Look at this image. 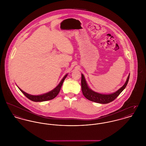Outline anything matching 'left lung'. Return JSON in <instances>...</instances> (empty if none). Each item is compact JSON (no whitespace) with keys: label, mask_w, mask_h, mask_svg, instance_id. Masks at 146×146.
Segmentation results:
<instances>
[{"label":"left lung","mask_w":146,"mask_h":146,"mask_svg":"<svg viewBox=\"0 0 146 146\" xmlns=\"http://www.w3.org/2000/svg\"><path fill=\"white\" fill-rule=\"evenodd\" d=\"M129 74L127 79L124 85L120 88L119 89L115 92V93L110 94H103L100 93H96L91 90L87 83L85 79L84 76L81 74V90L82 92L84 95V96L88 100L92 101L95 103H100V104H107L109 103H110L113 102L114 100H115L118 96L119 95L120 93H121L123 90L125 88L128 81L129 79Z\"/></svg>","instance_id":"1"}]
</instances>
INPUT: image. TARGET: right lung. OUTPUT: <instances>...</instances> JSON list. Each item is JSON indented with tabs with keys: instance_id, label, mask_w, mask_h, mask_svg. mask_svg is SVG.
<instances>
[{
	"instance_id": "obj_1",
	"label": "right lung",
	"mask_w": 146,
	"mask_h": 146,
	"mask_svg": "<svg viewBox=\"0 0 146 146\" xmlns=\"http://www.w3.org/2000/svg\"><path fill=\"white\" fill-rule=\"evenodd\" d=\"M67 76V74H66L61 81V82L59 83V84L54 89L52 90H51V92H48V93H46V94H43L42 95H30L28 94L27 93H25V92H23L22 90H21L19 88V89L22 92V93H23L24 95L26 96L28 99H29V100L33 101V102H44V101H47V100H52L54 99L60 92L61 86L62 85V84L64 81L65 79H66V78Z\"/></svg>"
}]
</instances>
